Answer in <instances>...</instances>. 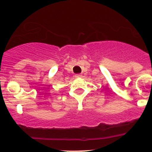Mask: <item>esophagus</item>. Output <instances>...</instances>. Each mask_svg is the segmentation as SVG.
<instances>
[{
  "mask_svg": "<svg viewBox=\"0 0 152 152\" xmlns=\"http://www.w3.org/2000/svg\"><path fill=\"white\" fill-rule=\"evenodd\" d=\"M80 77H82V75H81V74H76L75 75V77H77V78Z\"/></svg>",
  "mask_w": 152,
  "mask_h": 152,
  "instance_id": "1",
  "label": "esophagus"
}]
</instances>
